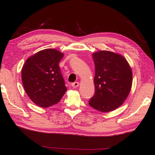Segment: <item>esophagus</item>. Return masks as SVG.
Segmentation results:
<instances>
[{"label":"esophagus","mask_w":155,"mask_h":155,"mask_svg":"<svg viewBox=\"0 0 155 155\" xmlns=\"http://www.w3.org/2000/svg\"><path fill=\"white\" fill-rule=\"evenodd\" d=\"M78 85H79V83L78 82H74L71 84V86H72L74 88H76V87H78Z\"/></svg>","instance_id":"esophagus-1"}]
</instances>
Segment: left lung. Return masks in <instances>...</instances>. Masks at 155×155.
<instances>
[{
	"label": "left lung",
	"mask_w": 155,
	"mask_h": 155,
	"mask_svg": "<svg viewBox=\"0 0 155 155\" xmlns=\"http://www.w3.org/2000/svg\"><path fill=\"white\" fill-rule=\"evenodd\" d=\"M95 66V93L89 105L106 113L120 107L127 98L132 85V71L125 58L109 51L92 54Z\"/></svg>",
	"instance_id": "obj_1"
}]
</instances>
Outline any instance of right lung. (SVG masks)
<instances>
[{"mask_svg": "<svg viewBox=\"0 0 155 155\" xmlns=\"http://www.w3.org/2000/svg\"><path fill=\"white\" fill-rule=\"evenodd\" d=\"M63 53L46 48L30 56L23 65L21 79L31 101L42 108L56 104L67 91L59 63Z\"/></svg>", "mask_w": 155, "mask_h": 155, "instance_id": "1", "label": "right lung"}]
</instances>
